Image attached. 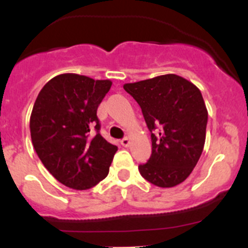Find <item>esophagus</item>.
I'll return each instance as SVG.
<instances>
[{"label":"esophagus","mask_w":248,"mask_h":248,"mask_svg":"<svg viewBox=\"0 0 248 248\" xmlns=\"http://www.w3.org/2000/svg\"><path fill=\"white\" fill-rule=\"evenodd\" d=\"M121 145H122V146H124V147L129 146V139L128 138L121 139Z\"/></svg>","instance_id":"1"}]
</instances>
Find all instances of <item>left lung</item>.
Returning a JSON list of instances; mask_svg holds the SVG:
<instances>
[{"mask_svg": "<svg viewBox=\"0 0 248 248\" xmlns=\"http://www.w3.org/2000/svg\"><path fill=\"white\" fill-rule=\"evenodd\" d=\"M151 132L152 154L141 176L158 187L181 184L198 163L206 136L207 110L196 85L176 74L124 84Z\"/></svg>", "mask_w": 248, "mask_h": 248, "instance_id": "1", "label": "left lung"}]
</instances>
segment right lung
Masks as SVG:
<instances>
[{
  "instance_id": "right-lung-1",
  "label": "right lung",
  "mask_w": 248,
  "mask_h": 248,
  "mask_svg": "<svg viewBox=\"0 0 248 248\" xmlns=\"http://www.w3.org/2000/svg\"><path fill=\"white\" fill-rule=\"evenodd\" d=\"M110 87V80L60 74L34 102L32 144L50 174L69 188L89 189L108 175L117 146L99 133L97 109Z\"/></svg>"
}]
</instances>
